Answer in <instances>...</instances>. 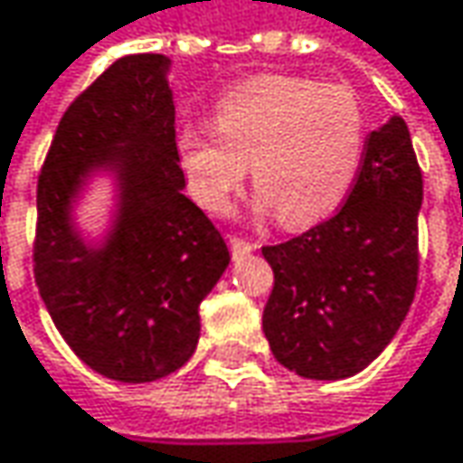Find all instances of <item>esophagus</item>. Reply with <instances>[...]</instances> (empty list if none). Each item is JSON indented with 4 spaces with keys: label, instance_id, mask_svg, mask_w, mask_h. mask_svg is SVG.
<instances>
[{
    "label": "esophagus",
    "instance_id": "1",
    "mask_svg": "<svg viewBox=\"0 0 463 463\" xmlns=\"http://www.w3.org/2000/svg\"><path fill=\"white\" fill-rule=\"evenodd\" d=\"M229 248H232V255H234V258H242V255H248L252 250H258V245L242 240V237H229Z\"/></svg>",
    "mask_w": 463,
    "mask_h": 463
}]
</instances>
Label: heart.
Listing matches in <instances>:
<instances>
[{
  "label": "heart",
  "mask_w": 463,
  "mask_h": 463,
  "mask_svg": "<svg viewBox=\"0 0 463 463\" xmlns=\"http://www.w3.org/2000/svg\"><path fill=\"white\" fill-rule=\"evenodd\" d=\"M215 131L184 128L176 157L192 197L226 211L245 174L258 205L303 229L326 218L355 182L364 155V110L353 89L303 76H252L226 91Z\"/></svg>",
  "instance_id": "obj_1"
}]
</instances>
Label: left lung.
Wrapping results in <instances>:
<instances>
[{"label":"left lung","instance_id":"obj_1","mask_svg":"<svg viewBox=\"0 0 463 463\" xmlns=\"http://www.w3.org/2000/svg\"><path fill=\"white\" fill-rule=\"evenodd\" d=\"M421 168L406 120L372 131L345 205L289 242L263 248L274 289L263 332L306 380L366 369L401 329L419 279Z\"/></svg>","mask_w":463,"mask_h":463}]
</instances>
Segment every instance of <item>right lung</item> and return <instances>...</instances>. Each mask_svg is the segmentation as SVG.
I'll return each instance as SVG.
<instances>
[{
  "mask_svg": "<svg viewBox=\"0 0 463 463\" xmlns=\"http://www.w3.org/2000/svg\"><path fill=\"white\" fill-rule=\"evenodd\" d=\"M171 60L128 54L71 102L36 189L33 277L62 340L116 382L182 369L200 340V303L229 266V248L184 194ZM94 170L118 184L102 246L72 226L75 194Z\"/></svg>",
  "mask_w": 463,
  "mask_h": 463,
  "instance_id": "add662e5",
  "label": "right lung"
}]
</instances>
